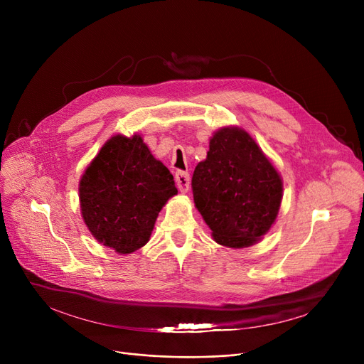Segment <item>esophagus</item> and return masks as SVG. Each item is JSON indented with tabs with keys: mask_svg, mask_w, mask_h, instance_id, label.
<instances>
[{
	"mask_svg": "<svg viewBox=\"0 0 364 364\" xmlns=\"http://www.w3.org/2000/svg\"><path fill=\"white\" fill-rule=\"evenodd\" d=\"M176 183H177V187L181 193H187L188 186H190V177L187 172L177 171L176 172Z\"/></svg>",
	"mask_w": 364,
	"mask_h": 364,
	"instance_id": "1",
	"label": "esophagus"
}]
</instances>
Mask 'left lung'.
Returning <instances> with one entry per match:
<instances>
[{
  "label": "left lung",
  "mask_w": 364,
  "mask_h": 364,
  "mask_svg": "<svg viewBox=\"0 0 364 364\" xmlns=\"http://www.w3.org/2000/svg\"><path fill=\"white\" fill-rule=\"evenodd\" d=\"M195 206L217 243L240 250L258 243L274 224L283 181L261 147L240 127H223L192 177Z\"/></svg>",
  "instance_id": "left-lung-1"
}]
</instances>
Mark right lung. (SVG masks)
<instances>
[{"label": "right lung", "mask_w": 364, "mask_h": 364, "mask_svg": "<svg viewBox=\"0 0 364 364\" xmlns=\"http://www.w3.org/2000/svg\"><path fill=\"white\" fill-rule=\"evenodd\" d=\"M78 190L90 233L121 255L149 242L161 209L178 193L169 169L140 134L110 137L87 166Z\"/></svg>", "instance_id": "add662e5"}]
</instances>
